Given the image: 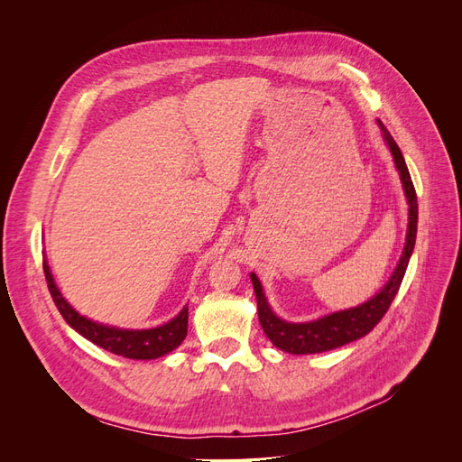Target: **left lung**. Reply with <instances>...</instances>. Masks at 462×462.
Segmentation results:
<instances>
[{
  "label": "left lung",
  "instance_id": "8db88e82",
  "mask_svg": "<svg viewBox=\"0 0 462 462\" xmlns=\"http://www.w3.org/2000/svg\"><path fill=\"white\" fill-rule=\"evenodd\" d=\"M377 125H380L385 143L391 150V156H393V162L404 189V197H407V202H409V227H407V241H404L402 256L397 263L393 275L389 277V282L375 297H372L365 304L356 306V309L333 312L329 316H324L314 321H304V324H291V321L277 318L270 309L268 299L263 295L260 279L256 277V273H250V279H253L254 292H256L260 326L263 333L268 335V339L285 353H291V355L326 353V351H331V348H337L365 337V335H368L377 324H380V319L389 310V306L393 302L397 291L402 283V277H404V272H407V265L416 243V226H418L416 190L412 185L409 167L404 163V158L401 153V148L393 141V136H391L389 131L383 127V123L377 121Z\"/></svg>",
  "mask_w": 462,
  "mask_h": 462
}]
</instances>
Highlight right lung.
Masks as SVG:
<instances>
[{"label":"right lung","instance_id":"obj_1","mask_svg":"<svg viewBox=\"0 0 462 462\" xmlns=\"http://www.w3.org/2000/svg\"><path fill=\"white\" fill-rule=\"evenodd\" d=\"M44 273L51 299L58 306V310L65 318V321L82 337H87L94 345L106 348V351L134 360H152L160 358L177 348L187 337V324H189V306H185L171 321L152 329H119L97 324L85 316H80L71 304H69L60 292L58 285L53 282L48 262H44Z\"/></svg>","mask_w":462,"mask_h":462}]
</instances>
